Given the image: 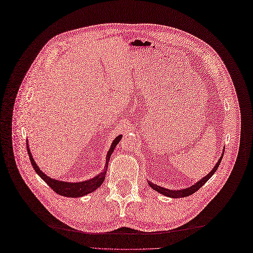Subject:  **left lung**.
I'll use <instances>...</instances> for the list:
<instances>
[{
    "label": "left lung",
    "instance_id": "obj_1",
    "mask_svg": "<svg viewBox=\"0 0 253 253\" xmlns=\"http://www.w3.org/2000/svg\"><path fill=\"white\" fill-rule=\"evenodd\" d=\"M224 152H225V150H224ZM223 156H224V153H223V154H221V156L219 157L218 162H217V164L215 165V167L213 168L212 171H211L208 175L205 176V177H203L200 181H197L196 183H194V185H192V186L187 188V189H182V190H170V189H166V188H163V187H159V186L155 185V183H152V182H149V185H150V187H151L152 189H154L155 191H157L158 193L164 194V195H166V196H168V197L181 198V197L189 196V195H191V194L195 193L197 190H200V189L204 186V183H206L207 181H208V180L212 177V175L216 172L217 168H218V166H219V164H220V162H221V158H223Z\"/></svg>",
    "mask_w": 253,
    "mask_h": 253
}]
</instances>
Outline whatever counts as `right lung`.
Here are the masks:
<instances>
[{
  "mask_svg": "<svg viewBox=\"0 0 253 253\" xmlns=\"http://www.w3.org/2000/svg\"><path fill=\"white\" fill-rule=\"evenodd\" d=\"M121 135L117 136L116 138L114 139V141L112 142L111 148L108 152V156H106V160H105V166L104 169L101 171V173H99L97 176H95L94 178L85 180V181H80V182H67V181H62V180H57L48 177L46 174H44L40 169L38 165L36 164V162L33 158L32 153H30L29 149H28V143H27V152H28V156L30 159V163L33 165V168L35 169V171L37 172V174L40 176V177L47 183V185L55 191L56 193H58L59 195L62 196H67V197H80V196H84L90 192H93L96 189H98L102 185V182L104 181L105 178V174L106 171H108V165H109V160L111 158L112 153L114 152L116 145L118 144V142L121 139Z\"/></svg>",
  "mask_w": 253,
  "mask_h": 253,
  "instance_id": "add662e5",
  "label": "right lung"
}]
</instances>
